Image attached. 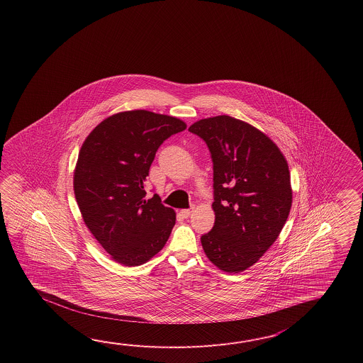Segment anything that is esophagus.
<instances>
[{
  "mask_svg": "<svg viewBox=\"0 0 363 363\" xmlns=\"http://www.w3.org/2000/svg\"><path fill=\"white\" fill-rule=\"evenodd\" d=\"M191 214H192V210H191V208H183V210H180V216H184V218H188Z\"/></svg>",
  "mask_w": 363,
  "mask_h": 363,
  "instance_id": "esophagus-1",
  "label": "esophagus"
}]
</instances>
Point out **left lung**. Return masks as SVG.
<instances>
[{
    "label": "left lung",
    "instance_id": "1",
    "mask_svg": "<svg viewBox=\"0 0 363 363\" xmlns=\"http://www.w3.org/2000/svg\"><path fill=\"white\" fill-rule=\"evenodd\" d=\"M188 130L208 144L214 170L216 222L201 244L219 270L239 274L258 262L286 224L288 162L266 133L230 116L200 119Z\"/></svg>",
    "mask_w": 363,
    "mask_h": 363
}]
</instances>
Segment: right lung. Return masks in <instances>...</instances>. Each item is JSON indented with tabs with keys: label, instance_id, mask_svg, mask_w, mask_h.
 Here are the masks:
<instances>
[{
	"label": "right lung",
	"instance_id": "right-lung-1",
	"mask_svg": "<svg viewBox=\"0 0 363 363\" xmlns=\"http://www.w3.org/2000/svg\"><path fill=\"white\" fill-rule=\"evenodd\" d=\"M186 124L175 116L127 110L104 119L80 147L74 193L86 228L111 259L140 266L162 250L177 213L144 185L155 152Z\"/></svg>",
	"mask_w": 363,
	"mask_h": 363
}]
</instances>
